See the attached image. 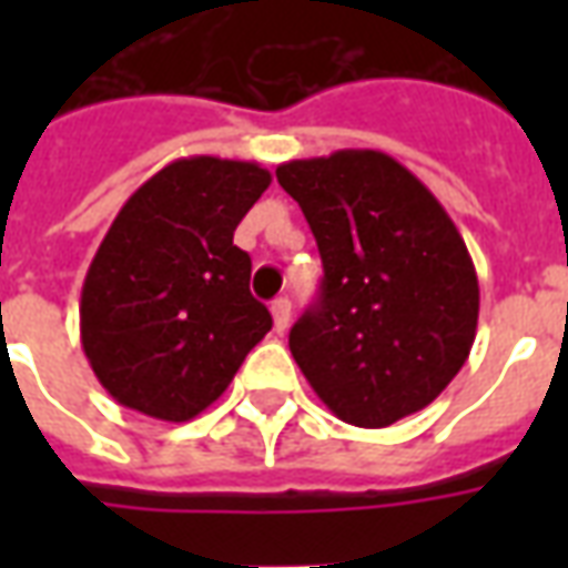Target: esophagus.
Returning a JSON list of instances; mask_svg holds the SVG:
<instances>
[{"label": "esophagus", "instance_id": "esophagus-1", "mask_svg": "<svg viewBox=\"0 0 568 568\" xmlns=\"http://www.w3.org/2000/svg\"><path fill=\"white\" fill-rule=\"evenodd\" d=\"M271 313H273V328L276 334H283L288 328V322H292V301L288 297H276L271 304Z\"/></svg>", "mask_w": 568, "mask_h": 568}]
</instances>
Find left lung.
I'll return each mask as SVG.
<instances>
[{"label": "left lung", "mask_w": 568, "mask_h": 568, "mask_svg": "<svg viewBox=\"0 0 568 568\" xmlns=\"http://www.w3.org/2000/svg\"><path fill=\"white\" fill-rule=\"evenodd\" d=\"M322 255L320 301L288 332L297 368L334 417L393 426L432 405L477 332L471 255L407 166L344 149L276 166Z\"/></svg>", "instance_id": "left-lung-1"}]
</instances>
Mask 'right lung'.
<instances>
[{"label":"right lung","mask_w":568,"mask_h":568,"mask_svg":"<svg viewBox=\"0 0 568 568\" xmlns=\"http://www.w3.org/2000/svg\"><path fill=\"white\" fill-rule=\"evenodd\" d=\"M271 185L252 161L179 158L121 206L81 285V346L118 405L185 423L271 332L236 224Z\"/></svg>","instance_id":"1"}]
</instances>
